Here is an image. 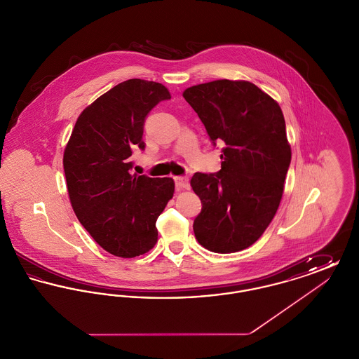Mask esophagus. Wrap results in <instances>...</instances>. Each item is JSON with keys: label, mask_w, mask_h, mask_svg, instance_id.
I'll return each mask as SVG.
<instances>
[{"label": "esophagus", "mask_w": 359, "mask_h": 359, "mask_svg": "<svg viewBox=\"0 0 359 359\" xmlns=\"http://www.w3.org/2000/svg\"><path fill=\"white\" fill-rule=\"evenodd\" d=\"M175 184L179 189H188L189 188V182H188L187 177H184V176H176L175 177Z\"/></svg>", "instance_id": "esophagus-1"}]
</instances>
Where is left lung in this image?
Returning a JSON list of instances; mask_svg holds the SVG:
<instances>
[{"mask_svg":"<svg viewBox=\"0 0 359 359\" xmlns=\"http://www.w3.org/2000/svg\"><path fill=\"white\" fill-rule=\"evenodd\" d=\"M183 97L212 144H224L221 171L196 172L191 179L202 202L194 221L195 237L215 253L243 250L272 222L284 192L292 154L283 111L246 81L192 86Z\"/></svg>","mask_w":359,"mask_h":359,"instance_id":"1","label":"left lung"}]
</instances>
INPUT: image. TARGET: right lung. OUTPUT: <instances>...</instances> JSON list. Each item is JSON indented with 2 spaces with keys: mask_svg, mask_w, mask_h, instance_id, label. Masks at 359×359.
<instances>
[{
  "mask_svg": "<svg viewBox=\"0 0 359 359\" xmlns=\"http://www.w3.org/2000/svg\"><path fill=\"white\" fill-rule=\"evenodd\" d=\"M161 83L129 79L87 106L72 129L63 167L79 222L106 252L145 255L157 242L156 221L175 192L171 177L132 175L130 156L144 149V122L161 101Z\"/></svg>",
  "mask_w": 359,
  "mask_h": 359,
  "instance_id": "1",
  "label": "right lung"
}]
</instances>
